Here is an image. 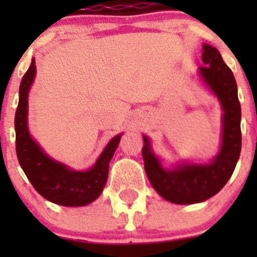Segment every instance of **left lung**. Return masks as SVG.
I'll return each mask as SVG.
<instances>
[{
	"instance_id": "8db88e82",
	"label": "left lung",
	"mask_w": 257,
	"mask_h": 257,
	"mask_svg": "<svg viewBox=\"0 0 257 257\" xmlns=\"http://www.w3.org/2000/svg\"><path fill=\"white\" fill-rule=\"evenodd\" d=\"M202 61L206 67L199 68L201 77L219 97L224 110L222 144L216 158L208 165L185 163L165 170L152 153L148 138H143L144 169L152 187L163 198L178 205L198 203L219 193L234 171L242 147L240 104L233 72L224 63L219 50L210 45H203Z\"/></svg>"
}]
</instances>
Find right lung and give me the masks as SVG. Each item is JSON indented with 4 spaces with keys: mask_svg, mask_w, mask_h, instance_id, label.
Wrapping results in <instances>:
<instances>
[{
    "mask_svg": "<svg viewBox=\"0 0 257 257\" xmlns=\"http://www.w3.org/2000/svg\"><path fill=\"white\" fill-rule=\"evenodd\" d=\"M36 74V63L23 76L19 88V104L15 113V148L18 161L28 180L41 196L61 206H85L100 196L108 179L109 162L117 149L121 135L106 145L95 166L88 171H72L51 160L31 138L27 124L28 91Z\"/></svg>",
    "mask_w": 257,
    "mask_h": 257,
    "instance_id": "right-lung-1",
    "label": "right lung"
}]
</instances>
